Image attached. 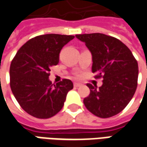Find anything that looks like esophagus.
Returning a JSON list of instances; mask_svg holds the SVG:
<instances>
[{
	"instance_id": "esophagus-1",
	"label": "esophagus",
	"mask_w": 147,
	"mask_h": 147,
	"mask_svg": "<svg viewBox=\"0 0 147 147\" xmlns=\"http://www.w3.org/2000/svg\"><path fill=\"white\" fill-rule=\"evenodd\" d=\"M82 86V84L80 83H74V86H76V87H79V86Z\"/></svg>"
}]
</instances>
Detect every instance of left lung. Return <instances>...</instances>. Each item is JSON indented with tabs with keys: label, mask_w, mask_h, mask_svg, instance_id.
Returning a JSON list of instances; mask_svg holds the SVG:
<instances>
[{
	"label": "left lung",
	"mask_w": 147,
	"mask_h": 147,
	"mask_svg": "<svg viewBox=\"0 0 147 147\" xmlns=\"http://www.w3.org/2000/svg\"><path fill=\"white\" fill-rule=\"evenodd\" d=\"M92 54V72L102 78V85L87 83L90 90L83 103L88 110L101 118L117 115L126 107L137 88L139 67L127 46L119 39L104 34H76Z\"/></svg>",
	"instance_id": "obj_1"
}]
</instances>
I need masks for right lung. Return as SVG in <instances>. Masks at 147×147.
Returning <instances> with one entry per match:
<instances>
[{
  "mask_svg": "<svg viewBox=\"0 0 147 147\" xmlns=\"http://www.w3.org/2000/svg\"><path fill=\"white\" fill-rule=\"evenodd\" d=\"M73 35L48 34L30 39L21 47L10 65V86L22 109L32 117L47 119L61 110L70 80L56 85L49 80L50 67L59 63L60 52Z\"/></svg>",
  "mask_w": 147,
  "mask_h": 147,
  "instance_id": "obj_1",
  "label": "right lung"
}]
</instances>
